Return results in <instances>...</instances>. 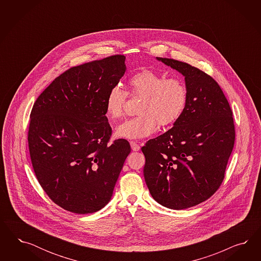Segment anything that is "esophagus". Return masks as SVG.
I'll list each match as a JSON object with an SVG mask.
<instances>
[{
  "label": "esophagus",
  "mask_w": 261,
  "mask_h": 261,
  "mask_svg": "<svg viewBox=\"0 0 261 261\" xmlns=\"http://www.w3.org/2000/svg\"><path fill=\"white\" fill-rule=\"evenodd\" d=\"M130 145H131V148L133 151H139L141 149L140 145L136 142H130Z\"/></svg>",
  "instance_id": "34e87169"
}]
</instances>
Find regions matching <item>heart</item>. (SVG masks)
<instances>
[{
	"label": "heart",
	"mask_w": 261,
	"mask_h": 261,
	"mask_svg": "<svg viewBox=\"0 0 261 261\" xmlns=\"http://www.w3.org/2000/svg\"><path fill=\"white\" fill-rule=\"evenodd\" d=\"M128 94L141 96L139 116L126 119L116 127L118 138L137 140L153 134L158 124L169 126L182 116L188 101V89L179 79H165L157 71L143 70L128 80ZM126 93L119 87L110 89L105 98V115L119 119L123 115Z\"/></svg>",
	"instance_id": "b5f03b06"
}]
</instances>
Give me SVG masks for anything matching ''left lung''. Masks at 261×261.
<instances>
[{"instance_id":"obj_1","label":"left lung","mask_w":261,"mask_h":261,"mask_svg":"<svg viewBox=\"0 0 261 261\" xmlns=\"http://www.w3.org/2000/svg\"><path fill=\"white\" fill-rule=\"evenodd\" d=\"M156 59L185 76L188 101L167 132L142 146L151 196L166 207L198 205L219 189L236 140L232 112L218 83L178 60Z\"/></svg>"}]
</instances>
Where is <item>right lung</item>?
Segmentation results:
<instances>
[{
    "instance_id": "obj_1",
    "label": "right lung",
    "mask_w": 261,
    "mask_h": 261,
    "mask_svg": "<svg viewBox=\"0 0 261 261\" xmlns=\"http://www.w3.org/2000/svg\"><path fill=\"white\" fill-rule=\"evenodd\" d=\"M126 71L125 56L72 67L56 77L32 107L29 148L41 187L73 214H93L109 203L131 148L109 143L105 98Z\"/></svg>"
}]
</instances>
